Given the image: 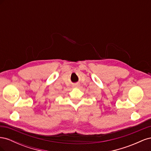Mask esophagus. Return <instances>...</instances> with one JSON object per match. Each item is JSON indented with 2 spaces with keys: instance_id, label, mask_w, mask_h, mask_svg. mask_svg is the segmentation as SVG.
Masks as SVG:
<instances>
[{
  "instance_id": "34e87169",
  "label": "esophagus",
  "mask_w": 151,
  "mask_h": 151,
  "mask_svg": "<svg viewBox=\"0 0 151 151\" xmlns=\"http://www.w3.org/2000/svg\"><path fill=\"white\" fill-rule=\"evenodd\" d=\"M79 83H76V84L74 85V87H76V88H77V87H79Z\"/></svg>"
}]
</instances>
